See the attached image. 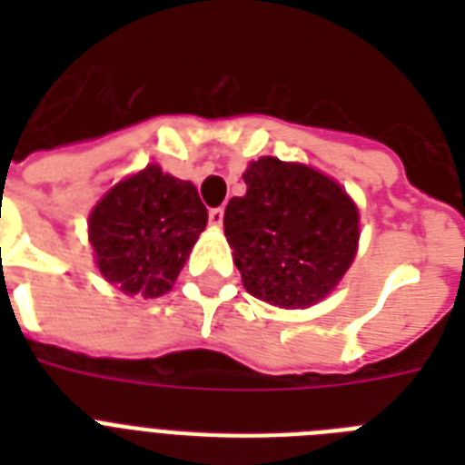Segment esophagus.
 <instances>
[{
	"mask_svg": "<svg viewBox=\"0 0 465 465\" xmlns=\"http://www.w3.org/2000/svg\"><path fill=\"white\" fill-rule=\"evenodd\" d=\"M207 217H210L212 226H222V222H224V210L222 207H212Z\"/></svg>",
	"mask_w": 465,
	"mask_h": 465,
	"instance_id": "esophagus-1",
	"label": "esophagus"
}]
</instances>
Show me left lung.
Returning <instances> with one entry per match:
<instances>
[{"mask_svg": "<svg viewBox=\"0 0 465 465\" xmlns=\"http://www.w3.org/2000/svg\"><path fill=\"white\" fill-rule=\"evenodd\" d=\"M246 195L224 210V233L243 287L284 309L316 304L345 275L357 251L360 214L328 175L272 156L243 173Z\"/></svg>", "mask_w": 465, "mask_h": 465, "instance_id": "obj_1", "label": "left lung"}]
</instances>
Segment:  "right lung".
Segmentation results:
<instances>
[{
	"instance_id": "obj_1",
	"label": "right lung",
	"mask_w": 465,
	"mask_h": 465,
	"mask_svg": "<svg viewBox=\"0 0 465 465\" xmlns=\"http://www.w3.org/2000/svg\"><path fill=\"white\" fill-rule=\"evenodd\" d=\"M204 226L207 210L195 185L147 166L94 207L89 241L108 282L125 294L161 297Z\"/></svg>"
}]
</instances>
